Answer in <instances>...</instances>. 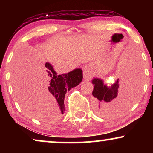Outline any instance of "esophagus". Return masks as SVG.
<instances>
[{"label":"esophagus","instance_id":"34e87169","mask_svg":"<svg viewBox=\"0 0 153 153\" xmlns=\"http://www.w3.org/2000/svg\"><path fill=\"white\" fill-rule=\"evenodd\" d=\"M83 78L85 79H88L90 76L91 75V69L88 65L84 66V68L83 69Z\"/></svg>","mask_w":153,"mask_h":153}]
</instances>
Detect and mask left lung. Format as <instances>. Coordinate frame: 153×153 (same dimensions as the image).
Instances as JSON below:
<instances>
[{
    "instance_id": "left-lung-1",
    "label": "left lung",
    "mask_w": 153,
    "mask_h": 153,
    "mask_svg": "<svg viewBox=\"0 0 153 153\" xmlns=\"http://www.w3.org/2000/svg\"><path fill=\"white\" fill-rule=\"evenodd\" d=\"M119 81L118 79L113 84L107 85L101 79L94 77L92 79L94 85L93 95L97 100L95 109L98 114H110L132 102L136 95L133 78L129 76L121 80L120 91Z\"/></svg>"
}]
</instances>
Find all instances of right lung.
<instances>
[{
  "instance_id": "obj_1",
  "label": "right lung",
  "mask_w": 153,
  "mask_h": 153,
  "mask_svg": "<svg viewBox=\"0 0 153 153\" xmlns=\"http://www.w3.org/2000/svg\"><path fill=\"white\" fill-rule=\"evenodd\" d=\"M44 76L47 81V87L46 91L53 102L60 114L65 111L64 104L65 96L67 91L76 87L83 79V71L81 68L74 69L71 72L58 75L53 67L49 62L44 65Z\"/></svg>"
}]
</instances>
